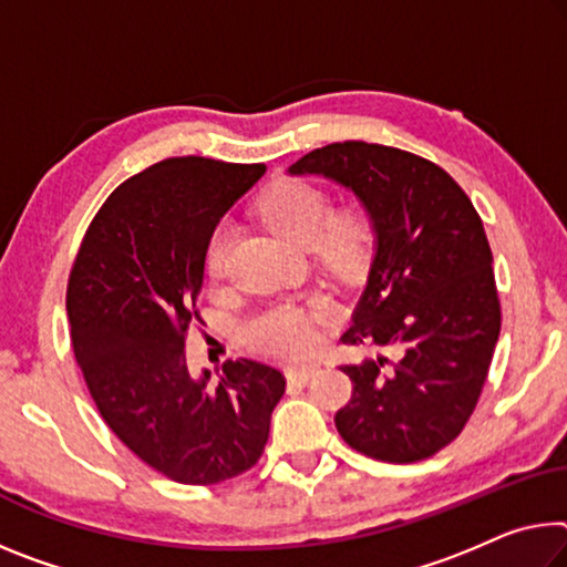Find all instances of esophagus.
I'll use <instances>...</instances> for the list:
<instances>
[{
  "instance_id": "34e87169",
  "label": "esophagus",
  "mask_w": 567,
  "mask_h": 567,
  "mask_svg": "<svg viewBox=\"0 0 567 567\" xmlns=\"http://www.w3.org/2000/svg\"><path fill=\"white\" fill-rule=\"evenodd\" d=\"M316 373H318V365H292V368H287V379L298 381V383H308Z\"/></svg>"
}]
</instances>
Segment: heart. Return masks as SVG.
I'll list each match as a JSON object with an SVG mask.
<instances>
[{
  "instance_id": "b5f03b06",
  "label": "heart",
  "mask_w": 567,
  "mask_h": 567,
  "mask_svg": "<svg viewBox=\"0 0 567 567\" xmlns=\"http://www.w3.org/2000/svg\"><path fill=\"white\" fill-rule=\"evenodd\" d=\"M259 214L275 235L300 249H318L322 262L332 269H350L363 257L371 241V221L361 209L330 214L326 192L305 182H285L269 188ZM229 227H217L206 241L204 265L209 277L224 275L229 251ZM330 318L328 302L275 305L247 326L249 343L269 355H305L318 343L316 322Z\"/></svg>"
}]
</instances>
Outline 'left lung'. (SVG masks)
Returning a JSON list of instances; mask_svg holds the SVG:
<instances>
[{
  "label": "left lung",
  "mask_w": 567,
  "mask_h": 567,
  "mask_svg": "<svg viewBox=\"0 0 567 567\" xmlns=\"http://www.w3.org/2000/svg\"><path fill=\"white\" fill-rule=\"evenodd\" d=\"M290 176L330 178L363 204L373 259L340 340L399 353L343 365L353 399L336 413L340 436L371 460H426L462 434L499 338L480 214L444 168L379 143H330L292 164Z\"/></svg>",
  "instance_id": "1"
}]
</instances>
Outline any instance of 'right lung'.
Wrapping results in <instances>:
<instances>
[{"instance_id": "1", "label": "right lung", "mask_w": 567, "mask_h": 567, "mask_svg": "<svg viewBox=\"0 0 567 567\" xmlns=\"http://www.w3.org/2000/svg\"><path fill=\"white\" fill-rule=\"evenodd\" d=\"M265 164L166 158L131 176L90 221L68 282L73 350L115 436L164 477L217 484L255 466L285 393L277 368L239 358L217 389L186 365L184 336L219 219Z\"/></svg>"}]
</instances>
